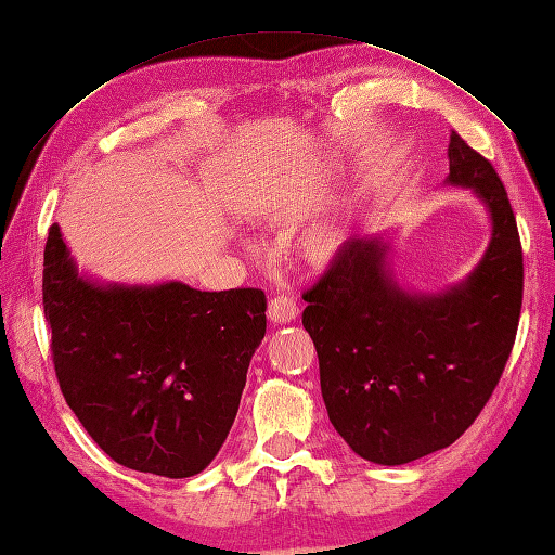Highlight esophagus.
<instances>
[{
	"mask_svg": "<svg viewBox=\"0 0 555 555\" xmlns=\"http://www.w3.org/2000/svg\"><path fill=\"white\" fill-rule=\"evenodd\" d=\"M298 318V306L291 296H274L269 300V320L271 322H291Z\"/></svg>",
	"mask_w": 555,
	"mask_h": 555,
	"instance_id": "esophagus-1",
	"label": "esophagus"
}]
</instances>
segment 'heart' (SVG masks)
Returning a JSON list of instances; mask_svg holds the SVG:
<instances>
[{
    "label": "heart",
    "mask_w": 555,
    "mask_h": 555,
    "mask_svg": "<svg viewBox=\"0 0 555 555\" xmlns=\"http://www.w3.org/2000/svg\"><path fill=\"white\" fill-rule=\"evenodd\" d=\"M336 249V237L332 233H314L310 235L306 245H302V253L310 259L312 264H327Z\"/></svg>",
    "instance_id": "1"
}]
</instances>
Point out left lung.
Returning <instances> with one entry per match:
<instances>
[{"label":"left lung","mask_w":555,"mask_h":555,"mask_svg":"<svg viewBox=\"0 0 555 555\" xmlns=\"http://www.w3.org/2000/svg\"><path fill=\"white\" fill-rule=\"evenodd\" d=\"M448 156V182L472 188L493 221L464 284L440 296L401 291L385 269L387 245L353 237L302 291L332 426L375 464L414 462L457 440L491 399L517 336L525 264L505 184L457 132Z\"/></svg>","instance_id":"left-lung-1"}]
</instances>
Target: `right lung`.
I'll use <instances>...</instances> for the list:
<instances>
[{"label": "right lung", "mask_w": 555, "mask_h": 555, "mask_svg": "<svg viewBox=\"0 0 555 555\" xmlns=\"http://www.w3.org/2000/svg\"><path fill=\"white\" fill-rule=\"evenodd\" d=\"M42 308L62 395L107 457L166 479L216 457L267 332L262 288L95 286L54 223Z\"/></svg>", "instance_id": "add662e5"}]
</instances>
